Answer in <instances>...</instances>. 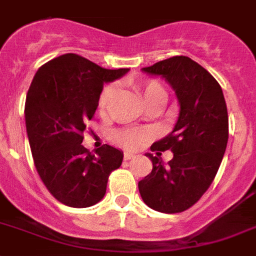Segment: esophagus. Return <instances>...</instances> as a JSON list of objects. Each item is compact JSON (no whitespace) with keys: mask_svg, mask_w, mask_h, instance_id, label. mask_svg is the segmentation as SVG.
Listing matches in <instances>:
<instances>
[{"mask_svg":"<svg viewBox=\"0 0 256 256\" xmlns=\"http://www.w3.org/2000/svg\"><path fill=\"white\" fill-rule=\"evenodd\" d=\"M135 157V154H132V153H130V152H125L124 153V160H125V161H128V160H131V158H134Z\"/></svg>","mask_w":256,"mask_h":256,"instance_id":"1","label":"esophagus"}]
</instances>
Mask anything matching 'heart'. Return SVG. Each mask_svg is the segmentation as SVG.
Masks as SVG:
<instances>
[{
    "mask_svg": "<svg viewBox=\"0 0 256 256\" xmlns=\"http://www.w3.org/2000/svg\"><path fill=\"white\" fill-rule=\"evenodd\" d=\"M132 88H134L135 92L143 99V102L146 106L152 103V102H165V88H162L160 82L154 81V80H146V81L135 82ZM114 86L108 85L100 92L99 100H98V110H99L100 113H104L106 108H108L113 95H114ZM144 138H146L144 132L135 130L120 131V132L116 134L117 142H120L122 146H128V148H138L142 144V142L144 140Z\"/></svg>",
    "mask_w": 256,
    "mask_h": 256,
    "instance_id": "1",
    "label": "heart"
}]
</instances>
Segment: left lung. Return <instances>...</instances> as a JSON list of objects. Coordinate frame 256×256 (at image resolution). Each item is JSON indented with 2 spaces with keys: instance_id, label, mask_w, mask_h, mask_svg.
Segmentation results:
<instances>
[{
  "instance_id": "1",
  "label": "left lung",
  "mask_w": 256,
  "mask_h": 256,
  "mask_svg": "<svg viewBox=\"0 0 256 256\" xmlns=\"http://www.w3.org/2000/svg\"><path fill=\"white\" fill-rule=\"evenodd\" d=\"M161 76L178 98L179 117L168 136L153 143L152 150H170L172 160L164 165L146 153L153 168L138 184L144 204L165 214L190 208L208 190L228 143V112L216 80L188 56H172L143 68ZM160 156V152H157Z\"/></svg>"
}]
</instances>
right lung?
Masks as SVG:
<instances>
[{"label": "right lung", "instance_id": "right-lung-1", "mask_svg": "<svg viewBox=\"0 0 256 256\" xmlns=\"http://www.w3.org/2000/svg\"><path fill=\"white\" fill-rule=\"evenodd\" d=\"M128 68L106 70L77 54L48 62L26 92V128L36 170L48 192L70 208H88L106 194L108 178L124 153L104 144L96 154L82 146L88 121L98 108L103 85Z\"/></svg>", "mask_w": 256, "mask_h": 256}]
</instances>
